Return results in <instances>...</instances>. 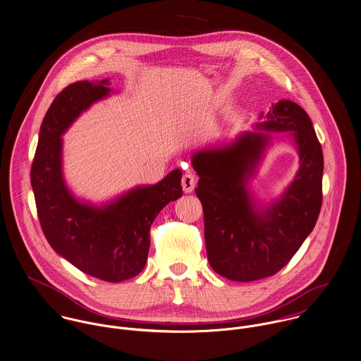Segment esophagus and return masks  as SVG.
Instances as JSON below:
<instances>
[{
    "label": "esophagus",
    "mask_w": 361,
    "mask_h": 361,
    "mask_svg": "<svg viewBox=\"0 0 361 361\" xmlns=\"http://www.w3.org/2000/svg\"><path fill=\"white\" fill-rule=\"evenodd\" d=\"M195 183H197L195 176L192 173H185L183 176V178H181V185H183L184 192L185 194H191L194 191V188H195Z\"/></svg>",
    "instance_id": "1"
}]
</instances>
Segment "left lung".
Here are the masks:
<instances>
[{"label":"left lung","mask_w":361,"mask_h":361,"mask_svg":"<svg viewBox=\"0 0 361 361\" xmlns=\"http://www.w3.org/2000/svg\"><path fill=\"white\" fill-rule=\"evenodd\" d=\"M259 119L256 131L191 158L200 176L195 194L203 207L207 260L217 274L238 282L280 271L313 231L322 202V149L305 109L281 99ZM271 132L288 133L300 169L277 200L262 204L248 181L272 143Z\"/></svg>","instance_id":"8db88e82"}]
</instances>
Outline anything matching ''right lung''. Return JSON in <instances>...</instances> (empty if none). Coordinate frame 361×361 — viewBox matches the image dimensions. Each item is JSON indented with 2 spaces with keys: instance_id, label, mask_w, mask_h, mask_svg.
<instances>
[{
  "instance_id": "add662e5",
  "label": "right lung",
  "mask_w": 361,
  "mask_h": 361,
  "mask_svg": "<svg viewBox=\"0 0 361 361\" xmlns=\"http://www.w3.org/2000/svg\"><path fill=\"white\" fill-rule=\"evenodd\" d=\"M111 81L82 80L56 95L41 123L30 180L41 228L51 247L80 271L108 282L140 274L149 230L161 209L183 195L181 170L95 204L76 198L63 178L62 135L92 104L109 97Z\"/></svg>"
}]
</instances>
